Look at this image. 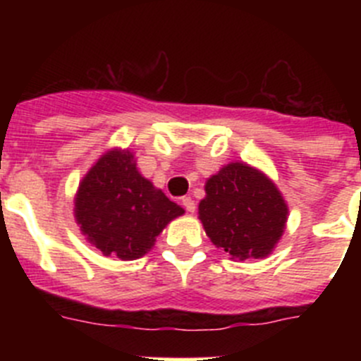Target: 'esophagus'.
<instances>
[{
  "label": "esophagus",
  "instance_id": "esophagus-1",
  "mask_svg": "<svg viewBox=\"0 0 361 361\" xmlns=\"http://www.w3.org/2000/svg\"><path fill=\"white\" fill-rule=\"evenodd\" d=\"M181 204H183L188 213H194L195 211V201L192 197H183L181 199Z\"/></svg>",
  "mask_w": 361,
  "mask_h": 361
}]
</instances>
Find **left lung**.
Returning a JSON list of instances; mask_svg holds the SVG:
<instances>
[{"label":"left lung","mask_w":361,"mask_h":361,"mask_svg":"<svg viewBox=\"0 0 361 361\" xmlns=\"http://www.w3.org/2000/svg\"><path fill=\"white\" fill-rule=\"evenodd\" d=\"M286 204L267 176L246 164H228L206 183L199 204L206 234L239 260L267 257L286 224Z\"/></svg>","instance_id":"obj_1"}]
</instances>
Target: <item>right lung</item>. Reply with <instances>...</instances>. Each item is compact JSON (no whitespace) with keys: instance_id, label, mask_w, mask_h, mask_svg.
<instances>
[{"instance_id":"obj_1","label":"right lung","mask_w":361,"mask_h":361,"mask_svg":"<svg viewBox=\"0 0 361 361\" xmlns=\"http://www.w3.org/2000/svg\"><path fill=\"white\" fill-rule=\"evenodd\" d=\"M183 207L169 201L136 169L130 152H108L80 183L75 216L106 257L136 260Z\"/></svg>"}]
</instances>
